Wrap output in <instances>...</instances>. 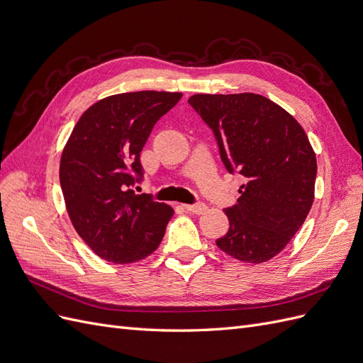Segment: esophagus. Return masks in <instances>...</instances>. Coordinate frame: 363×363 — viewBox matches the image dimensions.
I'll return each mask as SVG.
<instances>
[{"label": "esophagus", "mask_w": 363, "mask_h": 363, "mask_svg": "<svg viewBox=\"0 0 363 363\" xmlns=\"http://www.w3.org/2000/svg\"><path fill=\"white\" fill-rule=\"evenodd\" d=\"M184 208L188 212L201 215V213H204L207 211V206L204 203H195V204H184Z\"/></svg>", "instance_id": "34e87169"}]
</instances>
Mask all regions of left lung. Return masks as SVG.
Returning a JSON list of instances; mask_svg holds the SVG:
<instances>
[{
    "label": "left lung",
    "mask_w": 363,
    "mask_h": 363,
    "mask_svg": "<svg viewBox=\"0 0 363 363\" xmlns=\"http://www.w3.org/2000/svg\"><path fill=\"white\" fill-rule=\"evenodd\" d=\"M188 103L213 131L225 169L245 179L238 203L225 208L230 228L216 245L247 263L272 259L313 203L316 157L303 127L257 94H196Z\"/></svg>",
    "instance_id": "left-lung-1"
}]
</instances>
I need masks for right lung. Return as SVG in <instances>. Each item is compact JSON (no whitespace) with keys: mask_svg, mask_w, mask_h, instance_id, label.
<instances>
[{"mask_svg":"<svg viewBox=\"0 0 363 363\" xmlns=\"http://www.w3.org/2000/svg\"><path fill=\"white\" fill-rule=\"evenodd\" d=\"M180 92L107 96L82 115L62 152L60 186L74 228L96 256L113 263L145 259L162 242L174 208L136 195L140 151Z\"/></svg>","mask_w":363,"mask_h":363,"instance_id":"add662e5","label":"right lung"}]
</instances>
